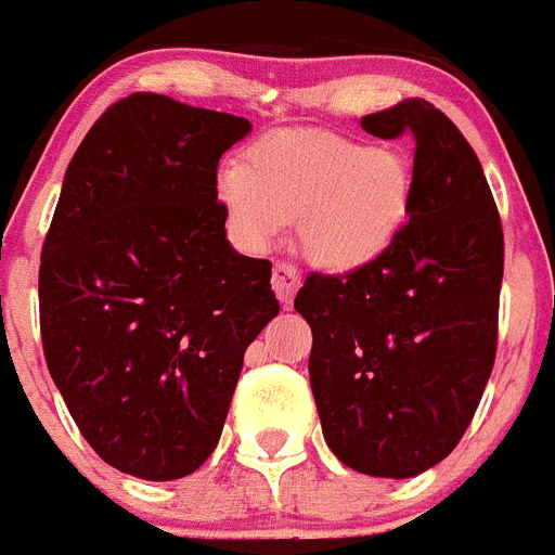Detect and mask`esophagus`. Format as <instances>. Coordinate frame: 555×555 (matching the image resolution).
Segmentation results:
<instances>
[{"instance_id": "34e87169", "label": "esophagus", "mask_w": 555, "mask_h": 555, "mask_svg": "<svg viewBox=\"0 0 555 555\" xmlns=\"http://www.w3.org/2000/svg\"><path fill=\"white\" fill-rule=\"evenodd\" d=\"M270 285H273V293L279 296V301L287 307L293 301V296H296V291H299V285H301L299 270L293 268V264H287V262H279L276 268H273Z\"/></svg>"}]
</instances>
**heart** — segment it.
I'll list each match as a JSON object with an SVG mask.
<instances>
[{
    "instance_id": "heart-1",
    "label": "heart",
    "mask_w": 555,
    "mask_h": 555,
    "mask_svg": "<svg viewBox=\"0 0 555 555\" xmlns=\"http://www.w3.org/2000/svg\"><path fill=\"white\" fill-rule=\"evenodd\" d=\"M222 199L250 245L264 248L299 222L307 259L344 273L392 245L409 214L412 169L395 149L330 132H279L222 175Z\"/></svg>"
}]
</instances>
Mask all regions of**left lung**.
<instances>
[{
	"label": "left lung",
	"mask_w": 555,
	"mask_h": 555,
	"mask_svg": "<svg viewBox=\"0 0 555 555\" xmlns=\"http://www.w3.org/2000/svg\"><path fill=\"white\" fill-rule=\"evenodd\" d=\"M361 124L414 138L406 222L364 268L310 273L293 307L313 330L310 386L333 454L406 479L449 457L486 392L505 242L479 157L435 104L406 98Z\"/></svg>",
	"instance_id": "8db88e82"
}]
</instances>
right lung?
Here are the masks:
<instances>
[{"mask_svg": "<svg viewBox=\"0 0 555 555\" xmlns=\"http://www.w3.org/2000/svg\"><path fill=\"white\" fill-rule=\"evenodd\" d=\"M236 115L134 92L92 124L44 236V361L98 457L141 479L217 449L245 349L279 301L270 262L225 240L217 166Z\"/></svg>", "mask_w": 555, "mask_h": 555, "instance_id": "add662e5", "label": "right lung"}]
</instances>
